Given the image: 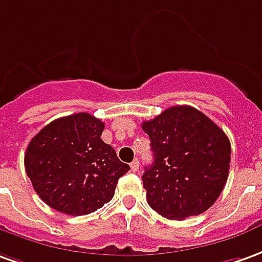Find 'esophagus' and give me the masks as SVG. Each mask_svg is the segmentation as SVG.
I'll return each instance as SVG.
<instances>
[{"label":"esophagus","mask_w":262,"mask_h":262,"mask_svg":"<svg viewBox=\"0 0 262 262\" xmlns=\"http://www.w3.org/2000/svg\"><path fill=\"white\" fill-rule=\"evenodd\" d=\"M129 165H131V169H133V171H138V169H140V162H138V160H137V158H135L134 161L131 162V164H129Z\"/></svg>","instance_id":"esophagus-1"}]
</instances>
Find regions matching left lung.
Here are the masks:
<instances>
[{
    "label": "left lung",
    "mask_w": 262,
    "mask_h": 262,
    "mask_svg": "<svg viewBox=\"0 0 262 262\" xmlns=\"http://www.w3.org/2000/svg\"><path fill=\"white\" fill-rule=\"evenodd\" d=\"M141 127L154 154L142 176L149 207L168 220L208 210L230 171L231 144L224 131L189 105L167 108Z\"/></svg>",
    "instance_id": "obj_1"
}]
</instances>
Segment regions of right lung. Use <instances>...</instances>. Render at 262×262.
I'll return each mask as SVG.
<instances>
[{
	"label": "right lung",
	"instance_id": "right-lung-1",
	"mask_svg": "<svg viewBox=\"0 0 262 262\" xmlns=\"http://www.w3.org/2000/svg\"><path fill=\"white\" fill-rule=\"evenodd\" d=\"M104 122L88 113L45 125L25 151V171L47 205L68 215H85L111 201L129 165L101 140Z\"/></svg>",
	"mask_w": 262,
	"mask_h": 262
}]
</instances>
